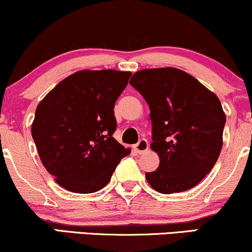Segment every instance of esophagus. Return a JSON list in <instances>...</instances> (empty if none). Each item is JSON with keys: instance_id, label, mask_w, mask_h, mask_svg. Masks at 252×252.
I'll list each match as a JSON object with an SVG mask.
<instances>
[{"instance_id": "obj_1", "label": "esophagus", "mask_w": 252, "mask_h": 252, "mask_svg": "<svg viewBox=\"0 0 252 252\" xmlns=\"http://www.w3.org/2000/svg\"><path fill=\"white\" fill-rule=\"evenodd\" d=\"M133 149H135V151L137 152V154H144V152H146L149 150V142L146 141V139L142 138L141 141H139L137 144L133 146Z\"/></svg>"}]
</instances>
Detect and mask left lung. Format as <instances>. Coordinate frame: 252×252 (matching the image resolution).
Here are the masks:
<instances>
[{
    "label": "left lung",
    "instance_id": "left-lung-1",
    "mask_svg": "<svg viewBox=\"0 0 252 252\" xmlns=\"http://www.w3.org/2000/svg\"><path fill=\"white\" fill-rule=\"evenodd\" d=\"M150 108L151 149L159 166L145 174L163 194L184 192L212 171L223 144L225 114L219 97L174 67L142 69L129 82Z\"/></svg>",
    "mask_w": 252,
    "mask_h": 252
}]
</instances>
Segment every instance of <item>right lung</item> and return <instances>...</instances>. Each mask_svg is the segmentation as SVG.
<instances>
[{"instance_id":"1","label":"right lung","mask_w":252,"mask_h":252,"mask_svg":"<svg viewBox=\"0 0 252 252\" xmlns=\"http://www.w3.org/2000/svg\"><path fill=\"white\" fill-rule=\"evenodd\" d=\"M130 76L114 69L75 72L37 106L32 138L41 163L63 189L97 192L130 154L113 137L114 106Z\"/></svg>"}]
</instances>
